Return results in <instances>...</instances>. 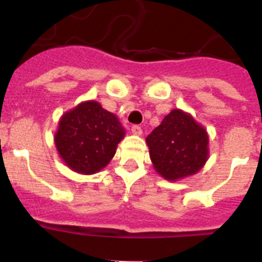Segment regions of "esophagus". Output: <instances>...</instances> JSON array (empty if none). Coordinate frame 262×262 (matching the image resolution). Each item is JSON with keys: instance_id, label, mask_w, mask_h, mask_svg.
<instances>
[{"instance_id": "1", "label": "esophagus", "mask_w": 262, "mask_h": 262, "mask_svg": "<svg viewBox=\"0 0 262 262\" xmlns=\"http://www.w3.org/2000/svg\"><path fill=\"white\" fill-rule=\"evenodd\" d=\"M132 132H133L134 134H137V136H141V134H142V129H141L140 125L132 126Z\"/></svg>"}]
</instances>
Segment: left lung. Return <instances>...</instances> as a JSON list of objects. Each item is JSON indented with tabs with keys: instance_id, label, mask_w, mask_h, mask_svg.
Segmentation results:
<instances>
[{
	"instance_id": "8db88e82",
	"label": "left lung",
	"mask_w": 262,
	"mask_h": 262,
	"mask_svg": "<svg viewBox=\"0 0 262 262\" xmlns=\"http://www.w3.org/2000/svg\"><path fill=\"white\" fill-rule=\"evenodd\" d=\"M146 142L155 169L168 180L195 173L209 155L206 130L180 110L171 111Z\"/></svg>"
}]
</instances>
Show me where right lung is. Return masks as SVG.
Wrapping results in <instances>:
<instances>
[{"instance_id": "right-lung-1", "label": "right lung", "mask_w": 262, "mask_h": 262, "mask_svg": "<svg viewBox=\"0 0 262 262\" xmlns=\"http://www.w3.org/2000/svg\"><path fill=\"white\" fill-rule=\"evenodd\" d=\"M124 134L114 114L99 103L84 102L61 117L55 142L73 171L90 175L110 163Z\"/></svg>"}]
</instances>
